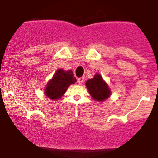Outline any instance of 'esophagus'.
Returning <instances> with one entry per match:
<instances>
[{
	"label": "esophagus",
	"instance_id": "obj_1",
	"mask_svg": "<svg viewBox=\"0 0 158 158\" xmlns=\"http://www.w3.org/2000/svg\"><path fill=\"white\" fill-rule=\"evenodd\" d=\"M83 81H84V77H79L77 79V83L79 84V85H81L83 83Z\"/></svg>",
	"mask_w": 158,
	"mask_h": 158
}]
</instances>
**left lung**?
Returning a JSON list of instances; mask_svg holds the SVG:
<instances>
[{
  "label": "left lung",
  "instance_id": "obj_1",
  "mask_svg": "<svg viewBox=\"0 0 158 158\" xmlns=\"http://www.w3.org/2000/svg\"><path fill=\"white\" fill-rule=\"evenodd\" d=\"M86 87L92 98L96 101H103L110 96V89L99 74L86 81Z\"/></svg>",
  "mask_w": 158,
  "mask_h": 158
}]
</instances>
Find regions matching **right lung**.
<instances>
[{"label":"right lung","mask_w":158,"mask_h":158,"mask_svg":"<svg viewBox=\"0 0 158 158\" xmlns=\"http://www.w3.org/2000/svg\"><path fill=\"white\" fill-rule=\"evenodd\" d=\"M77 81L71 70L64 71L58 69L53 76V78L49 81L45 89V94L51 99H58L65 93L68 87Z\"/></svg>","instance_id":"add662e5"}]
</instances>
